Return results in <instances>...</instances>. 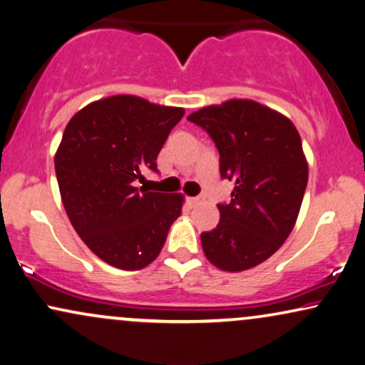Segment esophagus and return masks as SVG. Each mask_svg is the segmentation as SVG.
I'll return each instance as SVG.
<instances>
[{"mask_svg": "<svg viewBox=\"0 0 365 365\" xmlns=\"http://www.w3.org/2000/svg\"><path fill=\"white\" fill-rule=\"evenodd\" d=\"M202 202V197H190L188 198V203H190V207H195L197 203Z\"/></svg>", "mask_w": 365, "mask_h": 365, "instance_id": "1", "label": "esophagus"}]
</instances>
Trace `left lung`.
<instances>
[{"instance_id": "obj_1", "label": "left lung", "mask_w": 365, "mask_h": 365, "mask_svg": "<svg viewBox=\"0 0 365 365\" xmlns=\"http://www.w3.org/2000/svg\"><path fill=\"white\" fill-rule=\"evenodd\" d=\"M220 153V175L235 183L218 205L220 222L202 233L205 257L217 269L242 272L280 249L297 222L309 165L287 116L254 100L233 98L193 111Z\"/></svg>"}]
</instances>
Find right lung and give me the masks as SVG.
Here are the masks:
<instances>
[{
  "label": "right lung",
  "instance_id": "right-lung-1",
  "mask_svg": "<svg viewBox=\"0 0 365 365\" xmlns=\"http://www.w3.org/2000/svg\"><path fill=\"white\" fill-rule=\"evenodd\" d=\"M185 110L135 95L91 101L68 121L55 153L66 215L96 257L121 270H140L157 259L182 193L137 187L142 172H157V157Z\"/></svg>",
  "mask_w": 365,
  "mask_h": 365
}]
</instances>
